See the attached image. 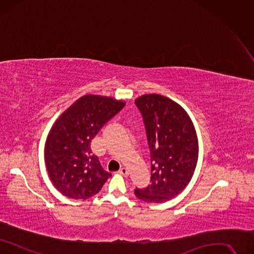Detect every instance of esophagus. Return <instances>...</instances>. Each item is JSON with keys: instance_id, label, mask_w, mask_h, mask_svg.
Listing matches in <instances>:
<instances>
[{"instance_id": "esophagus-1", "label": "esophagus", "mask_w": 254, "mask_h": 254, "mask_svg": "<svg viewBox=\"0 0 254 254\" xmlns=\"http://www.w3.org/2000/svg\"><path fill=\"white\" fill-rule=\"evenodd\" d=\"M118 173L120 174V175H122V176H128V171L127 170V168L126 167H121L120 168V170L118 171Z\"/></svg>"}]
</instances>
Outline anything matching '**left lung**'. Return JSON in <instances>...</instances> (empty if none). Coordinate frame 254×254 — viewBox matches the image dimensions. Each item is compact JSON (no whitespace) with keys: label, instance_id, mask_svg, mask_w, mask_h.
I'll list each match as a JSON object with an SVG mask.
<instances>
[{"label":"left lung","instance_id":"8db88e82","mask_svg":"<svg viewBox=\"0 0 254 254\" xmlns=\"http://www.w3.org/2000/svg\"><path fill=\"white\" fill-rule=\"evenodd\" d=\"M142 115L151 153V184L136 189L138 199L162 203L180 193L190 183L198 160V139L182 107L158 94L136 99Z\"/></svg>","mask_w":254,"mask_h":254}]
</instances>
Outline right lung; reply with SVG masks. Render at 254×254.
<instances>
[{
    "label": "right lung",
    "instance_id": "obj_1",
    "mask_svg": "<svg viewBox=\"0 0 254 254\" xmlns=\"http://www.w3.org/2000/svg\"><path fill=\"white\" fill-rule=\"evenodd\" d=\"M125 106L111 97L86 95L56 120L47 137L45 162L51 182L64 195L87 200L112 176L92 154L91 141Z\"/></svg>",
    "mask_w": 254,
    "mask_h": 254
}]
</instances>
